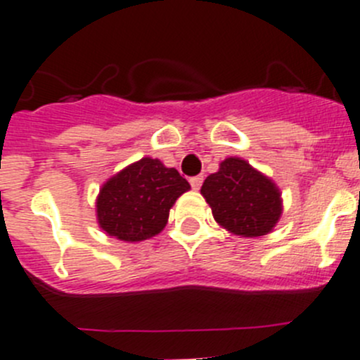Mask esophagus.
Returning <instances> with one entry per match:
<instances>
[{
  "mask_svg": "<svg viewBox=\"0 0 360 360\" xmlns=\"http://www.w3.org/2000/svg\"><path fill=\"white\" fill-rule=\"evenodd\" d=\"M202 181H204V177H202V176H195V177H191V179H190L191 188H193V190H198V188L202 186Z\"/></svg>",
  "mask_w": 360,
  "mask_h": 360,
  "instance_id": "obj_1",
  "label": "esophagus"
}]
</instances>
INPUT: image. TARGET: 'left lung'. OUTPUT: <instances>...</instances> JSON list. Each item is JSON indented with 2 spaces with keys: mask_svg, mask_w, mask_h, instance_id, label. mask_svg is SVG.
Here are the masks:
<instances>
[{
  "mask_svg": "<svg viewBox=\"0 0 360 360\" xmlns=\"http://www.w3.org/2000/svg\"><path fill=\"white\" fill-rule=\"evenodd\" d=\"M216 223L233 236L260 237L273 232L283 214L280 188L246 160L230 156L200 188Z\"/></svg>",
  "mask_w": 360,
  "mask_h": 360,
  "instance_id": "8db88e82",
  "label": "left lung"
}]
</instances>
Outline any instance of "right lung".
Masks as SVG:
<instances>
[{
	"label": "right lung",
	"instance_id": "obj_1",
	"mask_svg": "<svg viewBox=\"0 0 360 360\" xmlns=\"http://www.w3.org/2000/svg\"><path fill=\"white\" fill-rule=\"evenodd\" d=\"M190 183L158 158L144 156L114 174L96 197V221L110 237L124 243L151 239L165 229L177 198Z\"/></svg>",
	"mask_w": 360,
	"mask_h": 360
}]
</instances>
